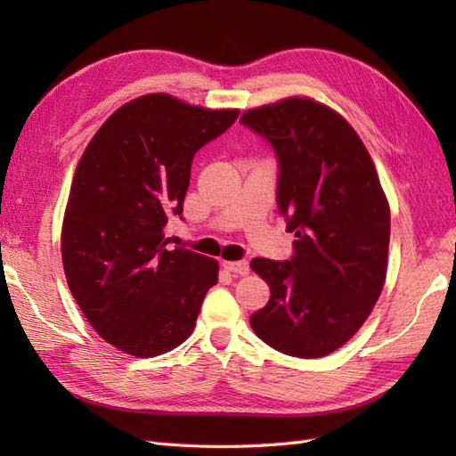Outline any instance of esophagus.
I'll return each instance as SVG.
<instances>
[{
	"label": "esophagus",
	"instance_id": "esophagus-1",
	"mask_svg": "<svg viewBox=\"0 0 456 456\" xmlns=\"http://www.w3.org/2000/svg\"><path fill=\"white\" fill-rule=\"evenodd\" d=\"M223 268L233 273L247 275L249 273V262L247 260H223Z\"/></svg>",
	"mask_w": 456,
	"mask_h": 456
}]
</instances>
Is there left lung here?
Instances as JSON below:
<instances>
[{
    "mask_svg": "<svg viewBox=\"0 0 456 456\" xmlns=\"http://www.w3.org/2000/svg\"><path fill=\"white\" fill-rule=\"evenodd\" d=\"M240 121L278 154V205L297 238L291 260H251L270 287L251 327L287 355H329L360 330L386 281L390 205L375 163L350 123L310 96L251 108Z\"/></svg>",
    "mask_w": 456,
    "mask_h": 456,
    "instance_id": "8db88e82",
    "label": "left lung"
}]
</instances>
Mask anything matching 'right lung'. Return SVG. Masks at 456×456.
<instances>
[{
    "label": "right lung",
    "instance_id": "add662e5",
    "mask_svg": "<svg viewBox=\"0 0 456 456\" xmlns=\"http://www.w3.org/2000/svg\"><path fill=\"white\" fill-rule=\"evenodd\" d=\"M238 114L142 94L119 106L79 158L62 220V266L77 306L114 348L154 357L194 330L218 262L165 249L163 230L183 213L194 154Z\"/></svg>",
    "mask_w": 456,
    "mask_h": 456
}]
</instances>
